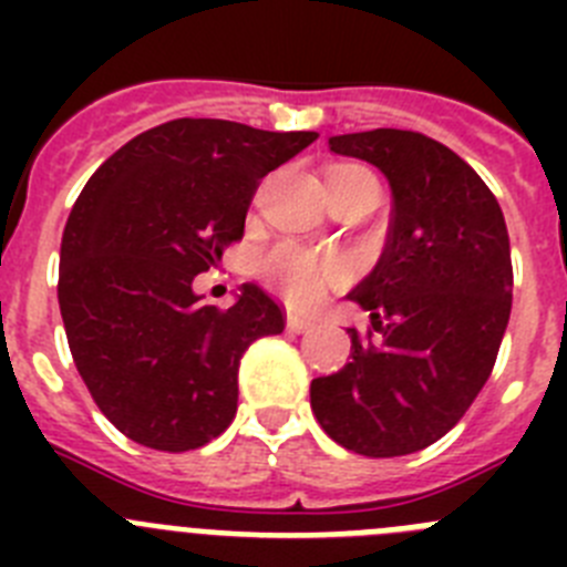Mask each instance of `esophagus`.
Wrapping results in <instances>:
<instances>
[{
    "instance_id": "obj_1",
    "label": "esophagus",
    "mask_w": 567,
    "mask_h": 567,
    "mask_svg": "<svg viewBox=\"0 0 567 567\" xmlns=\"http://www.w3.org/2000/svg\"><path fill=\"white\" fill-rule=\"evenodd\" d=\"M287 329H289V332H295V334L312 332V329H315V320H307V318H300V315L289 312V315H287Z\"/></svg>"
}]
</instances>
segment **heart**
<instances>
[{
	"label": "heart",
	"mask_w": 567,
	"mask_h": 567,
	"mask_svg": "<svg viewBox=\"0 0 567 567\" xmlns=\"http://www.w3.org/2000/svg\"><path fill=\"white\" fill-rule=\"evenodd\" d=\"M365 173L360 167H338L329 178H343V175ZM258 269L267 284H272L280 295H287L298 307H312L318 303L327 289L338 287L346 278V267L340 258L320 255L312 249L300 247L298 240H278L267 247L258 258Z\"/></svg>",
	"instance_id": "heart-1"
}]
</instances>
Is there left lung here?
Masks as SVG:
<instances>
[{"label": "left lung", "instance_id": "left-lung-1", "mask_svg": "<svg viewBox=\"0 0 567 567\" xmlns=\"http://www.w3.org/2000/svg\"><path fill=\"white\" fill-rule=\"evenodd\" d=\"M394 195L378 267L349 298L372 315L340 372L315 378L320 429L363 457H403L460 423L497 363L511 315L503 209L454 150L414 130L332 135Z\"/></svg>", "mask_w": 567, "mask_h": 567}]
</instances>
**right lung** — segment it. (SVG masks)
I'll use <instances>...</instances> for the list:
<instances>
[{
  "instance_id": "obj_1",
  "label": "right lung",
  "mask_w": 567,
  "mask_h": 567,
  "mask_svg": "<svg viewBox=\"0 0 567 567\" xmlns=\"http://www.w3.org/2000/svg\"><path fill=\"white\" fill-rule=\"evenodd\" d=\"M318 133L173 118L135 135L90 175L59 255L70 354L104 417L155 452H193L233 423L238 365L287 312L244 287L202 303L195 275L244 238L260 178Z\"/></svg>"
}]
</instances>
